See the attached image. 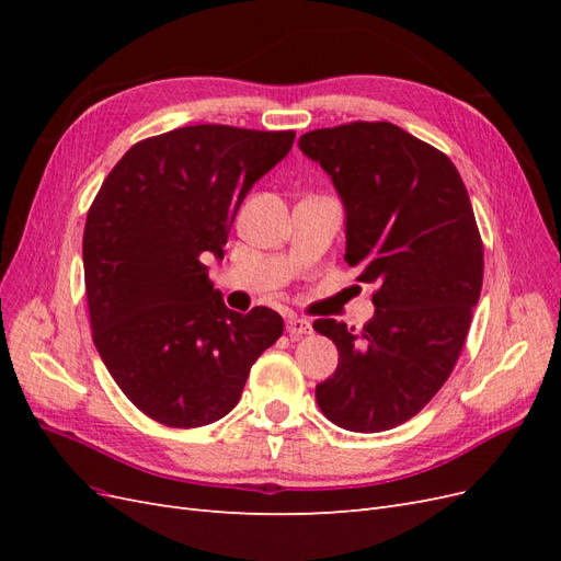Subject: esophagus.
<instances>
[{"instance_id": "1", "label": "esophagus", "mask_w": 561, "mask_h": 561, "mask_svg": "<svg viewBox=\"0 0 561 561\" xmlns=\"http://www.w3.org/2000/svg\"><path fill=\"white\" fill-rule=\"evenodd\" d=\"M285 330L290 332V336H304V334H311V322L307 318H299V316H290L287 318V325Z\"/></svg>"}]
</instances>
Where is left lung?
Wrapping results in <instances>:
<instances>
[{
    "instance_id": "8db88e82",
    "label": "left lung",
    "mask_w": 561,
    "mask_h": 561,
    "mask_svg": "<svg viewBox=\"0 0 561 561\" xmlns=\"http://www.w3.org/2000/svg\"><path fill=\"white\" fill-rule=\"evenodd\" d=\"M299 149L344 203V260L377 285L375 318L360 332L313 322L339 351L334 375L316 386L318 407L353 433L396 428L449 379L482 293L484 250L466 184L447 154L388 122L304 133Z\"/></svg>"
}]
</instances>
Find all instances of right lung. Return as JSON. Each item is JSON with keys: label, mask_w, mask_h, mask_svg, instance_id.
I'll return each mask as SVG.
<instances>
[{"label": "right lung", "mask_w": 561, "mask_h": 561, "mask_svg": "<svg viewBox=\"0 0 561 561\" xmlns=\"http://www.w3.org/2000/svg\"><path fill=\"white\" fill-rule=\"evenodd\" d=\"M295 130L184 126L133 145L93 201L83 278L93 344L142 414L198 428L241 400L283 334L266 307L236 313L208 278L243 198L293 149Z\"/></svg>", "instance_id": "right-lung-1"}]
</instances>
